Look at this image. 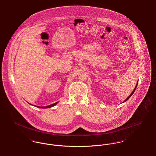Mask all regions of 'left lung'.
<instances>
[{"instance_id":"obj_1","label":"left lung","mask_w":156,"mask_h":156,"mask_svg":"<svg viewBox=\"0 0 156 156\" xmlns=\"http://www.w3.org/2000/svg\"><path fill=\"white\" fill-rule=\"evenodd\" d=\"M137 84H138V81H137V84H136V87H135V88L133 90V92H132V94L130 95V96H129V97H128V98L126 99V100L124 101V102H126V101H127V100H128V99H129L130 97H132V95L133 94V93L134 92L135 90H136V87H137Z\"/></svg>"}]
</instances>
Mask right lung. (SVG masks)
Returning a JSON list of instances; mask_svg holds the SVG:
<instances>
[{
  "mask_svg": "<svg viewBox=\"0 0 156 156\" xmlns=\"http://www.w3.org/2000/svg\"><path fill=\"white\" fill-rule=\"evenodd\" d=\"M57 104V102H56V103H54V104H52V105H48V106H43V107H40L41 108H51V107H52V106H54V105H55L56 104ZM37 108H40V106H36Z\"/></svg>",
  "mask_w": 156,
  "mask_h": 156,
  "instance_id": "obj_1",
  "label": "right lung"
}]
</instances>
